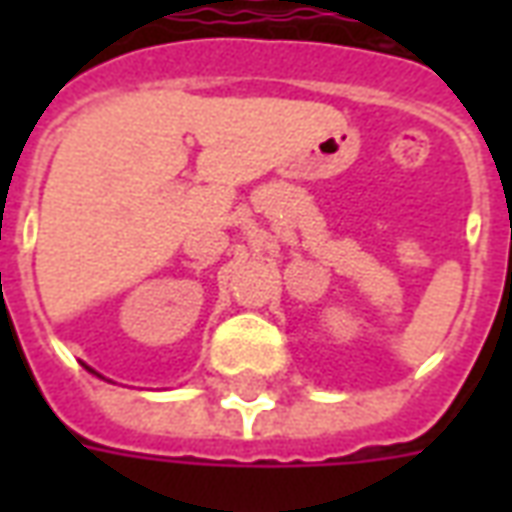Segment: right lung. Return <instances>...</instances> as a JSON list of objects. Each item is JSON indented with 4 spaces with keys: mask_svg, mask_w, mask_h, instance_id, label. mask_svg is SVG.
Segmentation results:
<instances>
[{
    "mask_svg": "<svg viewBox=\"0 0 512 512\" xmlns=\"http://www.w3.org/2000/svg\"><path fill=\"white\" fill-rule=\"evenodd\" d=\"M84 367H87V365H84ZM87 370H90V373H95V370H93V367H87ZM95 376H98V373H95ZM101 378H104V376H101Z\"/></svg>",
    "mask_w": 512,
    "mask_h": 512,
    "instance_id": "1",
    "label": "right lung"
}]
</instances>
